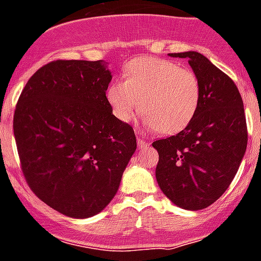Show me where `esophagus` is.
<instances>
[{
  "label": "esophagus",
  "instance_id": "34e87169",
  "mask_svg": "<svg viewBox=\"0 0 261 261\" xmlns=\"http://www.w3.org/2000/svg\"><path fill=\"white\" fill-rule=\"evenodd\" d=\"M137 145H139V148H145V146L149 145V143L141 139V137H137Z\"/></svg>",
  "mask_w": 261,
  "mask_h": 261
}]
</instances>
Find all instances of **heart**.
<instances>
[{"mask_svg": "<svg viewBox=\"0 0 261 261\" xmlns=\"http://www.w3.org/2000/svg\"><path fill=\"white\" fill-rule=\"evenodd\" d=\"M199 79L176 62L153 57L135 58L124 68V81L115 80L107 100L118 121L130 122L145 112L146 129L176 135L191 124L200 104Z\"/></svg>", "mask_w": 261, "mask_h": 261, "instance_id": "1", "label": "heart"}]
</instances>
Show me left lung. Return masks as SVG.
<instances>
[{
	"label": "left lung",
	"mask_w": 261,
	"mask_h": 261,
	"mask_svg": "<svg viewBox=\"0 0 261 261\" xmlns=\"http://www.w3.org/2000/svg\"><path fill=\"white\" fill-rule=\"evenodd\" d=\"M188 58L200 83L197 113L187 128L152 144L159 152L156 180L182 210L210 206L233 180L247 149V122L238 87L199 51L169 53Z\"/></svg>",
	"instance_id": "8db88e82"
}]
</instances>
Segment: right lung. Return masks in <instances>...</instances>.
I'll use <instances>...</instances> for the list:
<instances>
[{
  "label": "right lung",
  "instance_id": "1",
  "mask_svg": "<svg viewBox=\"0 0 261 261\" xmlns=\"http://www.w3.org/2000/svg\"><path fill=\"white\" fill-rule=\"evenodd\" d=\"M104 60H58L40 68L17 102L13 129L30 189L62 215L87 219L117 193L137 143L108 104Z\"/></svg>",
  "mask_w": 261,
  "mask_h": 261
}]
</instances>
